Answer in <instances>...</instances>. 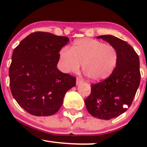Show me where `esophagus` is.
Instances as JSON below:
<instances>
[{
    "label": "esophagus",
    "mask_w": 147,
    "mask_h": 147,
    "mask_svg": "<svg viewBox=\"0 0 147 147\" xmlns=\"http://www.w3.org/2000/svg\"><path fill=\"white\" fill-rule=\"evenodd\" d=\"M82 82H83V80H82V79L78 78V77H77V82H76V84H77V85H79V84L82 83Z\"/></svg>",
    "instance_id": "1"
}]
</instances>
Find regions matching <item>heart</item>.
<instances>
[{
    "mask_svg": "<svg viewBox=\"0 0 147 147\" xmlns=\"http://www.w3.org/2000/svg\"><path fill=\"white\" fill-rule=\"evenodd\" d=\"M61 70L65 73L82 70L90 80L100 82L112 75L117 63V51L112 45L90 38L73 42L70 50L63 48L59 52Z\"/></svg>",
    "mask_w": 147,
    "mask_h": 147,
    "instance_id": "b5f03b06",
    "label": "heart"
}]
</instances>
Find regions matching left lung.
<instances>
[{
    "mask_svg": "<svg viewBox=\"0 0 147 147\" xmlns=\"http://www.w3.org/2000/svg\"><path fill=\"white\" fill-rule=\"evenodd\" d=\"M97 38H102L115 48L117 63L110 77L91 85V93L84 102L92 116L111 119L124 113L127 110L124 107L132 104L140 82V59L132 46L117 37L102 35Z\"/></svg>",
    "mask_w": 147,
    "mask_h": 147,
    "instance_id": "obj_1",
    "label": "left lung"
}]
</instances>
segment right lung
I'll return each instance as SVG.
<instances>
[{"label": "right lung", "mask_w": 147, "mask_h": 147, "mask_svg": "<svg viewBox=\"0 0 147 147\" xmlns=\"http://www.w3.org/2000/svg\"><path fill=\"white\" fill-rule=\"evenodd\" d=\"M67 36L36 32L14 49L9 70L11 92L19 106L35 116H50L59 110L76 78L57 68L59 51Z\"/></svg>", "instance_id": "1"}]
</instances>
